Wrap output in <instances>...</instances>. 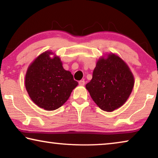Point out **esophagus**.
Listing matches in <instances>:
<instances>
[{"instance_id": "34e87169", "label": "esophagus", "mask_w": 158, "mask_h": 158, "mask_svg": "<svg viewBox=\"0 0 158 158\" xmlns=\"http://www.w3.org/2000/svg\"><path fill=\"white\" fill-rule=\"evenodd\" d=\"M78 83H79V85H85V81H80L79 82H78Z\"/></svg>"}]
</instances>
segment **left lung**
I'll return each mask as SVG.
<instances>
[{
  "label": "left lung",
  "mask_w": 158,
  "mask_h": 158,
  "mask_svg": "<svg viewBox=\"0 0 158 158\" xmlns=\"http://www.w3.org/2000/svg\"><path fill=\"white\" fill-rule=\"evenodd\" d=\"M127 64L114 54L97 62L92 80L85 88L94 102L105 111H113L126 102L134 87Z\"/></svg>",
  "instance_id": "1"
}]
</instances>
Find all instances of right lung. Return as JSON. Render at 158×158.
<instances>
[{
	"label": "right lung",
	"mask_w": 158,
	"mask_h": 158,
	"mask_svg": "<svg viewBox=\"0 0 158 158\" xmlns=\"http://www.w3.org/2000/svg\"><path fill=\"white\" fill-rule=\"evenodd\" d=\"M45 52L32 62L25 77V86L30 98L38 106L53 111L68 101L77 85L70 71L65 70L58 57L52 58Z\"/></svg>",
	"instance_id": "right-lung-1"
}]
</instances>
